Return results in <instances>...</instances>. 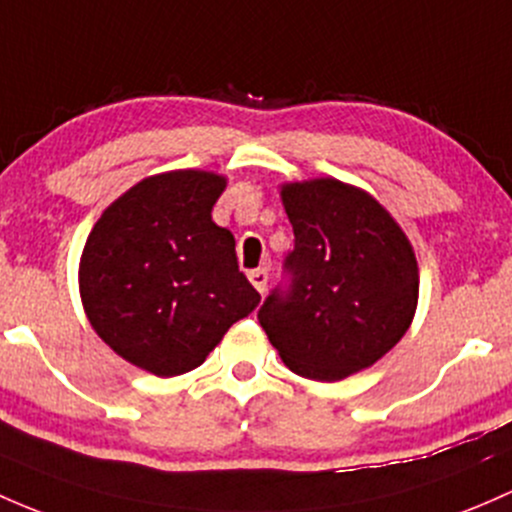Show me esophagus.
Returning a JSON list of instances; mask_svg holds the SVG:
<instances>
[{"mask_svg": "<svg viewBox=\"0 0 512 512\" xmlns=\"http://www.w3.org/2000/svg\"><path fill=\"white\" fill-rule=\"evenodd\" d=\"M250 282L255 284L257 292H265L267 282H270V272H267L265 267H260V270H252L250 272Z\"/></svg>", "mask_w": 512, "mask_h": 512, "instance_id": "34e87169", "label": "esophagus"}]
</instances>
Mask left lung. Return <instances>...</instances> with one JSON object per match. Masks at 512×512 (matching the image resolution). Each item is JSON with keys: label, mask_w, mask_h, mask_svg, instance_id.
<instances>
[{"label": "left lung", "mask_w": 512, "mask_h": 512, "mask_svg": "<svg viewBox=\"0 0 512 512\" xmlns=\"http://www.w3.org/2000/svg\"><path fill=\"white\" fill-rule=\"evenodd\" d=\"M282 203L294 250L257 319L289 370L343 380L410 328L419 294L412 245L373 196L336 179L282 186Z\"/></svg>", "instance_id": "1"}]
</instances>
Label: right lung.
Wrapping results in <instances>:
<instances>
[{
  "instance_id": "right-lung-1",
  "label": "right lung",
  "mask_w": 512,
  "mask_h": 512,
  "mask_svg": "<svg viewBox=\"0 0 512 512\" xmlns=\"http://www.w3.org/2000/svg\"><path fill=\"white\" fill-rule=\"evenodd\" d=\"M225 179L211 171L149 176L117 198L85 242L80 297L107 346L159 378L206 360L260 304L235 238L213 223Z\"/></svg>"
}]
</instances>
